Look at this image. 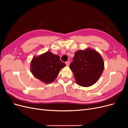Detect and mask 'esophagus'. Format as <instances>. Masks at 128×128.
<instances>
[{
  "label": "esophagus",
  "mask_w": 128,
  "mask_h": 128,
  "mask_svg": "<svg viewBox=\"0 0 128 128\" xmlns=\"http://www.w3.org/2000/svg\"><path fill=\"white\" fill-rule=\"evenodd\" d=\"M66 64L67 66H69V64H70V62H69V61H67L66 62Z\"/></svg>",
  "instance_id": "1"
}]
</instances>
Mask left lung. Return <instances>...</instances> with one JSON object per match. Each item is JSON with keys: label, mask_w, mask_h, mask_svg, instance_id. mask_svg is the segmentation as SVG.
<instances>
[{"label": "left lung", "mask_w": 128, "mask_h": 128, "mask_svg": "<svg viewBox=\"0 0 128 128\" xmlns=\"http://www.w3.org/2000/svg\"><path fill=\"white\" fill-rule=\"evenodd\" d=\"M69 67L76 83L81 86L88 87L97 82L102 75L104 62L98 52L88 48L75 52Z\"/></svg>", "instance_id": "1"}]
</instances>
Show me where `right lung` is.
Listing matches in <instances>:
<instances>
[{
    "label": "right lung",
    "instance_id": "1",
    "mask_svg": "<svg viewBox=\"0 0 128 128\" xmlns=\"http://www.w3.org/2000/svg\"><path fill=\"white\" fill-rule=\"evenodd\" d=\"M66 66L60 56L48 51L34 56L30 63V71L38 80L45 84L54 81L61 69Z\"/></svg>",
    "mask_w": 128,
    "mask_h": 128
}]
</instances>
